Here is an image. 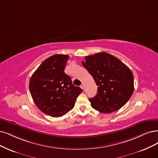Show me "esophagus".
Instances as JSON below:
<instances>
[{"label": "esophagus", "mask_w": 158, "mask_h": 158, "mask_svg": "<svg viewBox=\"0 0 158 158\" xmlns=\"http://www.w3.org/2000/svg\"><path fill=\"white\" fill-rule=\"evenodd\" d=\"M80 87H81V89H84V88H85V86H84V84L83 83L82 85H81L80 86Z\"/></svg>", "instance_id": "1"}]
</instances>
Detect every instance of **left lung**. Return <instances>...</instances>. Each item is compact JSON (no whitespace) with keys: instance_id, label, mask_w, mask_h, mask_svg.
Returning <instances> with one entry per match:
<instances>
[{"instance_id":"8db88e82","label":"left lung","mask_w":158,"mask_h":158,"mask_svg":"<svg viewBox=\"0 0 158 158\" xmlns=\"http://www.w3.org/2000/svg\"><path fill=\"white\" fill-rule=\"evenodd\" d=\"M82 64L98 86L97 94L89 99L92 108L103 113H110L130 100L134 90L133 75L117 58L101 52L86 56Z\"/></svg>"}]
</instances>
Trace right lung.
Wrapping results in <instances>:
<instances>
[{
	"label": "right lung",
	"mask_w": 158,
	"mask_h": 158,
	"mask_svg": "<svg viewBox=\"0 0 158 158\" xmlns=\"http://www.w3.org/2000/svg\"><path fill=\"white\" fill-rule=\"evenodd\" d=\"M68 58V55L57 54L47 58L34 72L29 83L35 104L52 117H60L72 110L83 91L73 85L64 72Z\"/></svg>",
	"instance_id": "right-lung-1"
}]
</instances>
